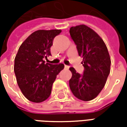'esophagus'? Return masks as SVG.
<instances>
[{
    "label": "esophagus",
    "instance_id": "obj_1",
    "mask_svg": "<svg viewBox=\"0 0 127 127\" xmlns=\"http://www.w3.org/2000/svg\"><path fill=\"white\" fill-rule=\"evenodd\" d=\"M64 67H65V68H66V69H68V68H69V66H67V65H65Z\"/></svg>",
    "mask_w": 127,
    "mask_h": 127
}]
</instances>
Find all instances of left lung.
Listing matches in <instances>:
<instances>
[{"label":"left lung","instance_id":"obj_1","mask_svg":"<svg viewBox=\"0 0 127 127\" xmlns=\"http://www.w3.org/2000/svg\"><path fill=\"white\" fill-rule=\"evenodd\" d=\"M69 32L84 67L83 74L73 67L69 68L72 73L70 89L78 99L90 101L98 95L106 83L110 72V54L102 38L88 26L72 27Z\"/></svg>","mask_w":127,"mask_h":127}]
</instances>
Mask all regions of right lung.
Wrapping results in <instances>:
<instances>
[{"label":"right lung","instance_id":"add662e5","mask_svg":"<svg viewBox=\"0 0 127 127\" xmlns=\"http://www.w3.org/2000/svg\"><path fill=\"white\" fill-rule=\"evenodd\" d=\"M60 30H37L20 46L15 58L14 71L17 85L25 97L33 102H42L51 95L52 85L64 65L45 63L51 56V46Z\"/></svg>","mask_w":127,"mask_h":127}]
</instances>
